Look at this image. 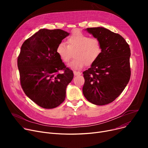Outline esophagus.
Listing matches in <instances>:
<instances>
[{
    "mask_svg": "<svg viewBox=\"0 0 148 148\" xmlns=\"http://www.w3.org/2000/svg\"><path fill=\"white\" fill-rule=\"evenodd\" d=\"M74 74L75 76L80 75H82V73L79 72V71H74Z\"/></svg>",
    "mask_w": 148,
    "mask_h": 148,
    "instance_id": "esophagus-1",
    "label": "esophagus"
}]
</instances>
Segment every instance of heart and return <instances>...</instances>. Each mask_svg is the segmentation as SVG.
<instances>
[{
	"instance_id": "b5f03b06",
	"label": "heart",
	"mask_w": 148,
	"mask_h": 148,
	"mask_svg": "<svg viewBox=\"0 0 148 148\" xmlns=\"http://www.w3.org/2000/svg\"><path fill=\"white\" fill-rule=\"evenodd\" d=\"M61 42L56 48V53L61 60L67 63L73 56L74 59L68 66L73 69H80L85 65L94 64L102 53V46L97 38H90L81 32H74L66 41Z\"/></svg>"
}]
</instances>
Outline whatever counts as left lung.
Wrapping results in <instances>:
<instances>
[{
    "label": "left lung",
    "instance_id": "1",
    "mask_svg": "<svg viewBox=\"0 0 148 148\" xmlns=\"http://www.w3.org/2000/svg\"><path fill=\"white\" fill-rule=\"evenodd\" d=\"M85 30L100 41L102 53L83 73V95L94 104H108L120 95L129 82L130 46L122 36L106 28L91 27Z\"/></svg>",
    "mask_w": 148,
    "mask_h": 148
}]
</instances>
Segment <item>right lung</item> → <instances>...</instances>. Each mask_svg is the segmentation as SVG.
Wrapping results in <instances>:
<instances>
[{"instance_id": "obj_1", "label": "right lung", "mask_w": 148, "mask_h": 148, "mask_svg": "<svg viewBox=\"0 0 148 148\" xmlns=\"http://www.w3.org/2000/svg\"><path fill=\"white\" fill-rule=\"evenodd\" d=\"M69 34L61 29H42L23 42L17 60L21 86L37 105L53 108L64 101L73 72L56 53L58 45ZM60 70L64 72L58 73Z\"/></svg>"}]
</instances>
